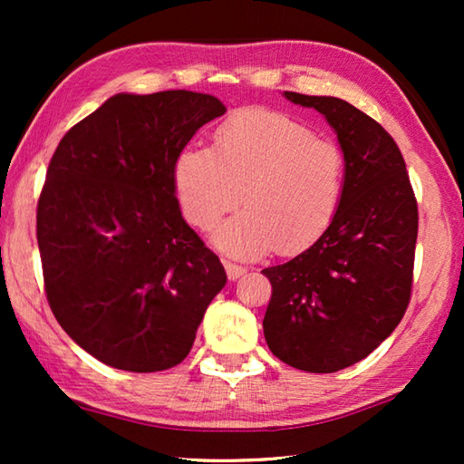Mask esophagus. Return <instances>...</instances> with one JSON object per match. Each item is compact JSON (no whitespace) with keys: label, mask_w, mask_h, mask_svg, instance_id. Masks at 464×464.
Listing matches in <instances>:
<instances>
[{"label":"esophagus","mask_w":464,"mask_h":464,"mask_svg":"<svg viewBox=\"0 0 464 464\" xmlns=\"http://www.w3.org/2000/svg\"><path fill=\"white\" fill-rule=\"evenodd\" d=\"M223 265H225L227 277H229L231 281H235V279H239V277H243V275H245V273H247V269H245V267H241V265H237V263L225 261Z\"/></svg>","instance_id":"34e87169"}]
</instances>
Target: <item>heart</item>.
Returning a JSON list of instances; mask_svg holds the SVG:
<instances>
[{
    "mask_svg": "<svg viewBox=\"0 0 464 464\" xmlns=\"http://www.w3.org/2000/svg\"><path fill=\"white\" fill-rule=\"evenodd\" d=\"M173 175L181 211L195 229L209 231L241 199L247 205L215 233L225 253L297 255L337 219L347 157L341 145L289 115L249 110L217 127L213 150L185 147Z\"/></svg>",
    "mask_w": 464,
    "mask_h": 464,
    "instance_id": "heart-1",
    "label": "heart"
}]
</instances>
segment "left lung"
Masks as SVG:
<instances>
[{
  "mask_svg": "<svg viewBox=\"0 0 464 464\" xmlns=\"http://www.w3.org/2000/svg\"><path fill=\"white\" fill-rule=\"evenodd\" d=\"M327 117L347 157L337 219L297 257L263 269L271 301L263 333L275 357L334 372L367 357L405 314L419 233L417 197L395 140L339 97L285 92Z\"/></svg>",
  "mask_w": 464,
  "mask_h": 464,
  "instance_id": "1",
  "label": "left lung"
}]
</instances>
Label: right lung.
<instances>
[{"label": "right lung", "instance_id": "right-lung-1", "mask_svg": "<svg viewBox=\"0 0 464 464\" xmlns=\"http://www.w3.org/2000/svg\"><path fill=\"white\" fill-rule=\"evenodd\" d=\"M223 113L205 93H120L49 161L37 199L45 297L69 337L110 367L179 364L225 287L219 257L181 217L173 175L195 131Z\"/></svg>", "mask_w": 464, "mask_h": 464}]
</instances>
